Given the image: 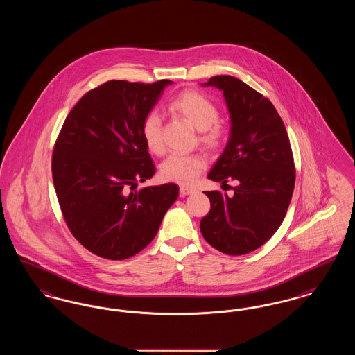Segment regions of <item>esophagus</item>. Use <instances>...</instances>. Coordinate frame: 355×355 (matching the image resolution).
Returning <instances> with one entry per match:
<instances>
[{
	"label": "esophagus",
	"mask_w": 355,
	"mask_h": 355,
	"mask_svg": "<svg viewBox=\"0 0 355 355\" xmlns=\"http://www.w3.org/2000/svg\"><path fill=\"white\" fill-rule=\"evenodd\" d=\"M193 191H194V189H193V187H187V186H181V187H180V194H181L182 197L191 194Z\"/></svg>",
	"instance_id": "esophagus-1"
}]
</instances>
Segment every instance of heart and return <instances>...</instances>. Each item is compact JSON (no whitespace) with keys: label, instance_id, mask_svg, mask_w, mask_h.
<instances>
[{"label":"heart","instance_id":"1","mask_svg":"<svg viewBox=\"0 0 355 355\" xmlns=\"http://www.w3.org/2000/svg\"><path fill=\"white\" fill-rule=\"evenodd\" d=\"M171 114L185 119L200 132V142L209 150L220 149L226 138V129L218 121L217 106L196 90H184L169 103ZM142 138L149 152L161 155L165 152L162 139V119L150 112L142 121ZM206 168L201 154H173L159 166V174L165 181L180 185H190Z\"/></svg>","mask_w":355,"mask_h":355}]
</instances>
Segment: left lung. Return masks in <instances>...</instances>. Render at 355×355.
<instances>
[{"mask_svg":"<svg viewBox=\"0 0 355 355\" xmlns=\"http://www.w3.org/2000/svg\"><path fill=\"white\" fill-rule=\"evenodd\" d=\"M203 86L222 90L230 116V137L209 180L227 185L233 196L205 191L210 211L200 229L222 253H250L278 230L291 201L295 168L286 128L274 105L232 76L211 77ZM229 186V185H227Z\"/></svg>","mask_w":355,"mask_h":355,"instance_id":"left-lung-1","label":"left lung"}]
</instances>
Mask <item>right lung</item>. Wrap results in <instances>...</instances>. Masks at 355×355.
Returning a JSON list of instances; mask_svg holds the SVG:
<instances>
[{"instance_id": "1", "label": "right lung", "mask_w": 355, "mask_h": 355, "mask_svg": "<svg viewBox=\"0 0 355 355\" xmlns=\"http://www.w3.org/2000/svg\"><path fill=\"white\" fill-rule=\"evenodd\" d=\"M173 84L107 81L71 109L55 141L51 173L69 230L98 257L121 261L157 234L178 185L146 186L155 173L142 121Z\"/></svg>"}]
</instances>
